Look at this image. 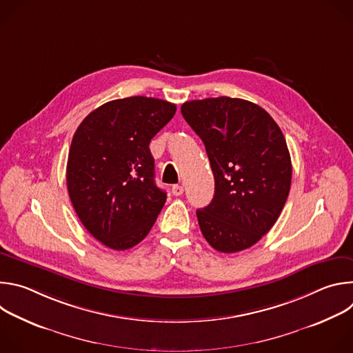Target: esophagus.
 <instances>
[{
    "instance_id": "34e87169",
    "label": "esophagus",
    "mask_w": 353,
    "mask_h": 353,
    "mask_svg": "<svg viewBox=\"0 0 353 353\" xmlns=\"http://www.w3.org/2000/svg\"><path fill=\"white\" fill-rule=\"evenodd\" d=\"M172 192H173V195L179 196V195H181V194L184 192V188H183V185H180V184H174V185L172 187Z\"/></svg>"
}]
</instances>
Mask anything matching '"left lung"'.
Segmentation results:
<instances>
[{"mask_svg":"<svg viewBox=\"0 0 353 353\" xmlns=\"http://www.w3.org/2000/svg\"><path fill=\"white\" fill-rule=\"evenodd\" d=\"M181 114L203 139L215 179L211 204L196 210L199 229L221 253L245 250L274 226L289 195L285 137L263 108L243 99L190 100Z\"/></svg>","mask_w":353,"mask_h":353,"instance_id":"left-lung-1","label":"left lung"}]
</instances>
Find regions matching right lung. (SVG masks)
I'll return each instance as SVG.
<instances>
[{"label":"right lung","instance_id":"obj_1","mask_svg":"<svg viewBox=\"0 0 353 353\" xmlns=\"http://www.w3.org/2000/svg\"><path fill=\"white\" fill-rule=\"evenodd\" d=\"M174 113L176 105L162 99H117L89 113L74 134L68 194L85 229L109 248L143 240L166 203L149 142Z\"/></svg>","mask_w":353,"mask_h":353}]
</instances>
